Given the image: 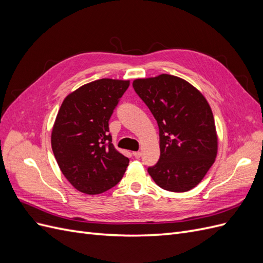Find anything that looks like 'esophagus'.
I'll return each mask as SVG.
<instances>
[{"mask_svg":"<svg viewBox=\"0 0 263 263\" xmlns=\"http://www.w3.org/2000/svg\"><path fill=\"white\" fill-rule=\"evenodd\" d=\"M133 155H134V157L136 158V159H139V158L141 157V153H140V151H134Z\"/></svg>","mask_w":263,"mask_h":263,"instance_id":"1","label":"esophagus"}]
</instances>
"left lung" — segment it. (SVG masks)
<instances>
[{"instance_id": "8db88e82", "label": "left lung", "mask_w": 263, "mask_h": 263, "mask_svg": "<svg viewBox=\"0 0 263 263\" xmlns=\"http://www.w3.org/2000/svg\"><path fill=\"white\" fill-rule=\"evenodd\" d=\"M133 86L159 127L160 158L148 173L171 192H186L208 173L218 137L208 100L184 79L171 74L136 79Z\"/></svg>"}]
</instances>
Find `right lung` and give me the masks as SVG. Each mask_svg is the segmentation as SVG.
Returning <instances> with one entry per match:
<instances>
[{
    "mask_svg": "<svg viewBox=\"0 0 263 263\" xmlns=\"http://www.w3.org/2000/svg\"><path fill=\"white\" fill-rule=\"evenodd\" d=\"M129 80L100 79L63 100L51 132V148L63 176L74 189L95 195L121 181L129 159L117 151L108 121Z\"/></svg>",
    "mask_w": 263,
    "mask_h": 263,
    "instance_id": "right-lung-1",
    "label": "right lung"
}]
</instances>
